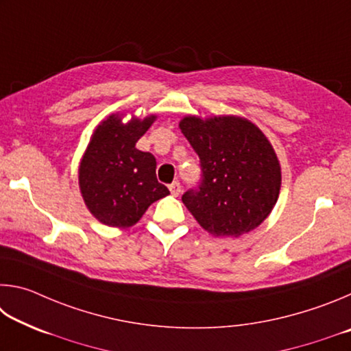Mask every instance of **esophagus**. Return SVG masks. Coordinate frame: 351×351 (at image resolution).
<instances>
[{
    "label": "esophagus",
    "mask_w": 351,
    "mask_h": 351,
    "mask_svg": "<svg viewBox=\"0 0 351 351\" xmlns=\"http://www.w3.org/2000/svg\"><path fill=\"white\" fill-rule=\"evenodd\" d=\"M169 189H170V193L173 195V197H178V195L181 193V184L178 182V181H173L169 186Z\"/></svg>",
    "instance_id": "esophagus-1"
}]
</instances>
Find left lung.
Returning a JSON list of instances; mask_svg holds the SVG:
<instances>
[{"instance_id": "8db88e82", "label": "left lung", "mask_w": 351, "mask_h": 351, "mask_svg": "<svg viewBox=\"0 0 351 351\" xmlns=\"http://www.w3.org/2000/svg\"><path fill=\"white\" fill-rule=\"evenodd\" d=\"M182 134L199 156L201 182L182 203L215 237H240L265 221L280 193L274 148L261 130L239 116H186Z\"/></svg>"}]
</instances>
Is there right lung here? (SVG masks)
Instances as JSON below:
<instances>
[{
  "instance_id": "add662e5",
  "label": "right lung",
  "mask_w": 351,
  "mask_h": 351,
  "mask_svg": "<svg viewBox=\"0 0 351 351\" xmlns=\"http://www.w3.org/2000/svg\"><path fill=\"white\" fill-rule=\"evenodd\" d=\"M154 119L152 114L122 123L121 114H111L94 130L80 161L79 186L88 210L100 223L132 228L148 206L170 193L156 180L153 154L136 148Z\"/></svg>"
}]
</instances>
